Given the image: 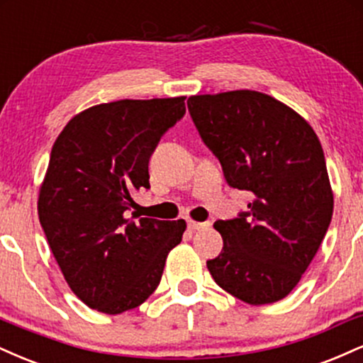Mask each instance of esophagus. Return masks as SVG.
<instances>
[{
    "label": "esophagus",
    "mask_w": 363,
    "mask_h": 363,
    "mask_svg": "<svg viewBox=\"0 0 363 363\" xmlns=\"http://www.w3.org/2000/svg\"><path fill=\"white\" fill-rule=\"evenodd\" d=\"M210 222H194V220H189V222H187V227L191 228V230H205V228H208L210 227Z\"/></svg>",
    "instance_id": "1"
}]
</instances>
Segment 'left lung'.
<instances>
[{
	"label": "left lung",
	"mask_w": 363,
	"mask_h": 363,
	"mask_svg": "<svg viewBox=\"0 0 363 363\" xmlns=\"http://www.w3.org/2000/svg\"><path fill=\"white\" fill-rule=\"evenodd\" d=\"M187 109L228 186L252 193L247 211L215 223L223 249L208 269L242 302L281 301L331 223L333 191L318 135L289 106L254 90L193 95Z\"/></svg>",
	"instance_id": "left-lung-1"
}]
</instances>
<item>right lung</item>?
Here are the masks:
<instances>
[{"mask_svg": "<svg viewBox=\"0 0 363 363\" xmlns=\"http://www.w3.org/2000/svg\"><path fill=\"white\" fill-rule=\"evenodd\" d=\"M186 97L101 104L54 141L39 191V220L62 277L83 303L121 314L155 291L184 220L140 218L133 194L150 189L148 162L186 114Z\"/></svg>", "mask_w": 363, "mask_h": 363, "instance_id": "1", "label": "right lung"}]
</instances>
